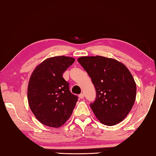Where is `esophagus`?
<instances>
[{
    "instance_id": "obj_1",
    "label": "esophagus",
    "mask_w": 156,
    "mask_h": 156,
    "mask_svg": "<svg viewBox=\"0 0 156 156\" xmlns=\"http://www.w3.org/2000/svg\"><path fill=\"white\" fill-rule=\"evenodd\" d=\"M79 98H80V99H82V98H84V94L83 93H81V94H80L79 95Z\"/></svg>"
}]
</instances>
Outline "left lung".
Segmentation results:
<instances>
[{"label":"left lung","mask_w":156,"mask_h":156,"mask_svg":"<svg viewBox=\"0 0 156 156\" xmlns=\"http://www.w3.org/2000/svg\"><path fill=\"white\" fill-rule=\"evenodd\" d=\"M78 62L91 77L96 97L90 104L94 113L106 126L124 120L133 108L136 86L124 64L103 56H83Z\"/></svg>","instance_id":"1"}]
</instances>
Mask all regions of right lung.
Here are the masks:
<instances>
[{
    "instance_id": "add662e5",
    "label": "right lung",
    "mask_w": 156,
    "mask_h": 156,
    "mask_svg": "<svg viewBox=\"0 0 156 156\" xmlns=\"http://www.w3.org/2000/svg\"><path fill=\"white\" fill-rule=\"evenodd\" d=\"M75 59L55 56L42 62L34 70L28 86V101L36 118L41 124L59 128L69 119L78 97L70 92L64 72Z\"/></svg>"
}]
</instances>
